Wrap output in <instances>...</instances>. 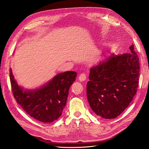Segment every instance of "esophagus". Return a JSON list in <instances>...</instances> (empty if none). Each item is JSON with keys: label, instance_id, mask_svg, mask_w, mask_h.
I'll return each instance as SVG.
<instances>
[{"label": "esophagus", "instance_id": "34e87169", "mask_svg": "<svg viewBox=\"0 0 149 149\" xmlns=\"http://www.w3.org/2000/svg\"><path fill=\"white\" fill-rule=\"evenodd\" d=\"M78 79H79V81H84L86 80V76L85 74H81L79 77H78Z\"/></svg>", "mask_w": 149, "mask_h": 149}]
</instances>
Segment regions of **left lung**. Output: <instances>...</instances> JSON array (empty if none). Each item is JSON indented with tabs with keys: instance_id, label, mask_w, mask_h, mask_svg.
<instances>
[{
	"instance_id": "1",
	"label": "left lung",
	"mask_w": 149,
	"mask_h": 149,
	"mask_svg": "<svg viewBox=\"0 0 149 149\" xmlns=\"http://www.w3.org/2000/svg\"><path fill=\"white\" fill-rule=\"evenodd\" d=\"M130 53L111 55L89 70L88 101L97 116L117 118L127 108L137 91L139 61L134 45Z\"/></svg>"
}]
</instances>
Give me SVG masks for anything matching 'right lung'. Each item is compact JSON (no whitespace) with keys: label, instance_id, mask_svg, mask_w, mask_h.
Segmentation results:
<instances>
[{"label":"right lung","instance_id":"right-lung-1","mask_svg":"<svg viewBox=\"0 0 149 149\" xmlns=\"http://www.w3.org/2000/svg\"><path fill=\"white\" fill-rule=\"evenodd\" d=\"M10 79L13 95L25 112L44 123L57 120L67 102L70 88L77 73L68 71L55 75L40 88L24 89L18 84L10 68Z\"/></svg>","mask_w":149,"mask_h":149}]
</instances>
